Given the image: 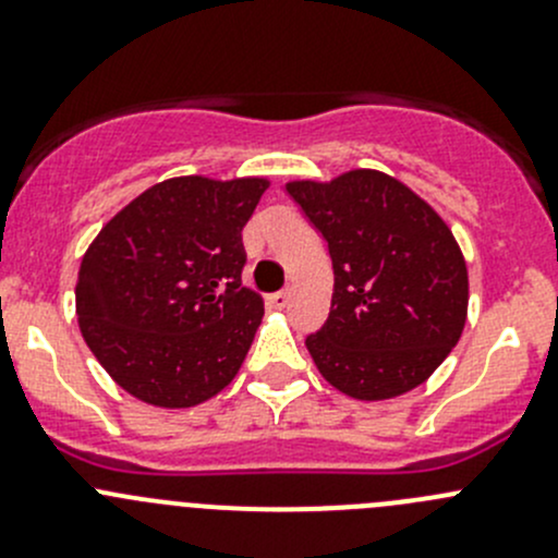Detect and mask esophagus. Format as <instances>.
I'll return each mask as SVG.
<instances>
[{
	"label": "esophagus",
	"instance_id": "esophagus-1",
	"mask_svg": "<svg viewBox=\"0 0 558 558\" xmlns=\"http://www.w3.org/2000/svg\"><path fill=\"white\" fill-rule=\"evenodd\" d=\"M289 300H291L289 291H275V294H269V296H267L269 307H275V311H283V307L289 305Z\"/></svg>",
	"mask_w": 558,
	"mask_h": 558
}]
</instances>
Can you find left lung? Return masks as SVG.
Here are the masks:
<instances>
[{"label":"left lung","instance_id":"left-lung-1","mask_svg":"<svg viewBox=\"0 0 558 558\" xmlns=\"http://www.w3.org/2000/svg\"><path fill=\"white\" fill-rule=\"evenodd\" d=\"M286 191L326 240L335 269L329 318L305 340L318 373L364 402L424 384L459 342L470 300L446 221L378 170L291 180Z\"/></svg>","mask_w":558,"mask_h":558}]
</instances>
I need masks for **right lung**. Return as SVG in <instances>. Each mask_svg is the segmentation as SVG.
Listing matches in <instances>:
<instances>
[{
	"mask_svg": "<svg viewBox=\"0 0 558 558\" xmlns=\"http://www.w3.org/2000/svg\"><path fill=\"white\" fill-rule=\"evenodd\" d=\"M267 178L150 185L88 245L75 286L83 340L112 380L156 408L232 384L264 315L243 286V227Z\"/></svg>",
	"mask_w": 558,
	"mask_h": 558,
	"instance_id": "1",
	"label": "right lung"
}]
</instances>
